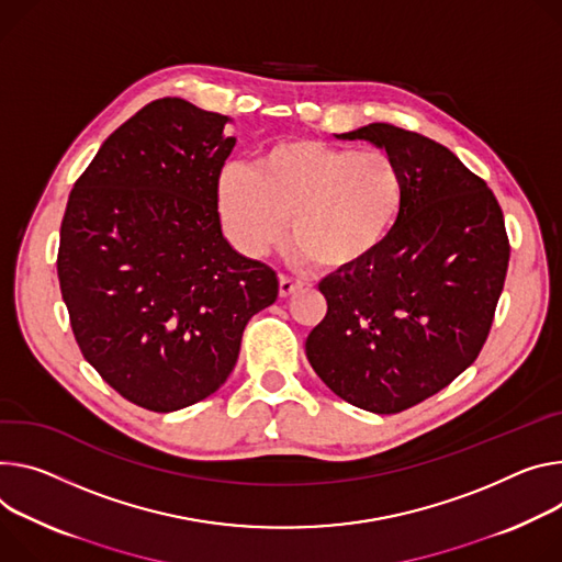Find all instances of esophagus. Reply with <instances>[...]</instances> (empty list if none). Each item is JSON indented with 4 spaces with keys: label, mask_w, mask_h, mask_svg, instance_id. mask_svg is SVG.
Instances as JSON below:
<instances>
[{
    "label": "esophagus",
    "mask_w": 562,
    "mask_h": 562,
    "mask_svg": "<svg viewBox=\"0 0 562 562\" xmlns=\"http://www.w3.org/2000/svg\"><path fill=\"white\" fill-rule=\"evenodd\" d=\"M300 289H302V282L291 280L286 276H280V297H289V295H293Z\"/></svg>",
    "instance_id": "obj_1"
}]
</instances>
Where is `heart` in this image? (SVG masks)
<instances>
[{"label": "heart", "instance_id": "obj_1", "mask_svg": "<svg viewBox=\"0 0 562 562\" xmlns=\"http://www.w3.org/2000/svg\"><path fill=\"white\" fill-rule=\"evenodd\" d=\"M217 194L231 239L250 258L280 244L289 222L302 262L351 271L394 233L405 177L385 149L291 138L269 147L250 170L226 168Z\"/></svg>", "mask_w": 562, "mask_h": 562}]
</instances>
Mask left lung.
Wrapping results in <instances>:
<instances>
[{"label":"left lung","instance_id":"1","mask_svg":"<svg viewBox=\"0 0 562 562\" xmlns=\"http://www.w3.org/2000/svg\"><path fill=\"white\" fill-rule=\"evenodd\" d=\"M338 138L370 140L396 159L405 206L372 260L318 284L327 314L304 349L334 394L394 415L477 359L512 246L495 194L448 147L390 123Z\"/></svg>","mask_w":562,"mask_h":562}]
</instances>
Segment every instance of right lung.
<instances>
[{
  "label": "right lung",
  "mask_w": 562,
  "mask_h": 562,
  "mask_svg": "<svg viewBox=\"0 0 562 562\" xmlns=\"http://www.w3.org/2000/svg\"><path fill=\"white\" fill-rule=\"evenodd\" d=\"M228 121L159 98L100 145L67 201L58 280L76 342L105 383L151 413L217 392L246 323L278 297L276 271L222 233Z\"/></svg>",
  "instance_id": "right-lung-1"
}]
</instances>
